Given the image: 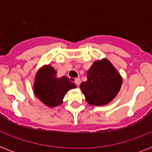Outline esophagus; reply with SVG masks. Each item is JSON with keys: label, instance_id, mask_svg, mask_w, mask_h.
<instances>
[{"label": "esophagus", "instance_id": "1", "mask_svg": "<svg viewBox=\"0 0 152 152\" xmlns=\"http://www.w3.org/2000/svg\"><path fill=\"white\" fill-rule=\"evenodd\" d=\"M74 82H75V83H76V85L77 86H79L80 85V78H76L75 79V80H74Z\"/></svg>", "mask_w": 152, "mask_h": 152}]
</instances>
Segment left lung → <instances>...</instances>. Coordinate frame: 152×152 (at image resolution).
<instances>
[{
  "instance_id": "obj_1",
  "label": "left lung",
  "mask_w": 152,
  "mask_h": 152,
  "mask_svg": "<svg viewBox=\"0 0 152 152\" xmlns=\"http://www.w3.org/2000/svg\"><path fill=\"white\" fill-rule=\"evenodd\" d=\"M88 80L82 82L80 89L90 105L109 103L120 91L122 79L108 60L95 62L88 72Z\"/></svg>"
}]
</instances>
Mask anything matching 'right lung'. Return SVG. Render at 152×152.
Returning <instances> with one entry per match:
<instances>
[{
	"label": "right lung",
	"mask_w": 152,
	"mask_h": 152,
	"mask_svg": "<svg viewBox=\"0 0 152 152\" xmlns=\"http://www.w3.org/2000/svg\"><path fill=\"white\" fill-rule=\"evenodd\" d=\"M76 85L67 76L57 77V72L50 65L42 68L37 72L34 85V94L45 105L54 107L61 105L63 98Z\"/></svg>",
	"instance_id": "obj_1"
}]
</instances>
